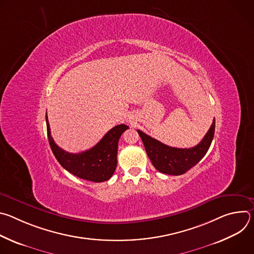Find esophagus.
<instances>
[{
  "label": "esophagus",
  "mask_w": 254,
  "mask_h": 254,
  "mask_svg": "<svg viewBox=\"0 0 254 254\" xmlns=\"http://www.w3.org/2000/svg\"><path fill=\"white\" fill-rule=\"evenodd\" d=\"M131 124H132V121H131Z\"/></svg>",
  "instance_id": "1"
}]
</instances>
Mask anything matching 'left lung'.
<instances>
[{
	"label": "left lung",
	"mask_w": 254,
	"mask_h": 254,
	"mask_svg": "<svg viewBox=\"0 0 254 254\" xmlns=\"http://www.w3.org/2000/svg\"><path fill=\"white\" fill-rule=\"evenodd\" d=\"M137 132L153 166L161 173L179 176L197 165L208 152L215 132V120L203 139L197 146L190 149L169 147L139 129Z\"/></svg>",
	"instance_id": "left-lung-1"
}]
</instances>
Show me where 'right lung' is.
<instances>
[{
  "mask_svg": "<svg viewBox=\"0 0 254 254\" xmlns=\"http://www.w3.org/2000/svg\"><path fill=\"white\" fill-rule=\"evenodd\" d=\"M47 135L51 150L59 164L74 176L99 183L104 182L114 175L118 164L119 139L123 132L128 128L126 125H119L108 130L104 136L87 151L79 154H71L54 142L46 114Z\"/></svg>",
  "mask_w": 254,
  "mask_h": 254,
  "instance_id": "obj_1",
  "label": "right lung"
}]
</instances>
